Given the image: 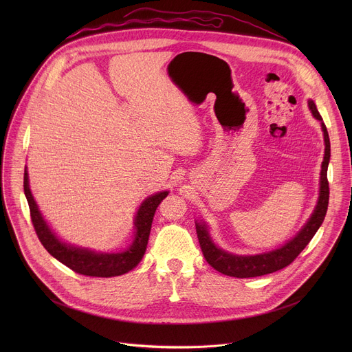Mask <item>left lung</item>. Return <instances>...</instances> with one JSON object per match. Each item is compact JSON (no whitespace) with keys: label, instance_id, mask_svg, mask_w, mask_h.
<instances>
[{"label":"left lung","instance_id":"1","mask_svg":"<svg viewBox=\"0 0 352 352\" xmlns=\"http://www.w3.org/2000/svg\"><path fill=\"white\" fill-rule=\"evenodd\" d=\"M309 110L312 111L314 117L320 121L322 131L324 136V157L322 163V171H320V190H319V199L318 205L311 216V219L307 221V224L300 228V231L289 239L287 243H284L281 248L270 250L267 254L261 255H252V256H239L226 252V250L220 249L214 245L213 239L210 238L208 226L205 223H196V234L197 239L202 248L204 256L206 262L216 269L217 272L230 276V277H238V278H248V277H258L265 276L269 273H274L277 270H281L287 267L289 263L294 262V259L302 252L304 248L311 242L319 227L322 226L327 206H329V181H327V167L330 162V139L327 133V128L323 124V120L315 106L312 100H308Z\"/></svg>","mask_w":352,"mask_h":352}]
</instances>
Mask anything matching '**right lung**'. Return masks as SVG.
I'll return each mask as SVG.
<instances>
[{"instance_id":"right-lung-1","label":"right lung","mask_w":352,"mask_h":352,"mask_svg":"<svg viewBox=\"0 0 352 352\" xmlns=\"http://www.w3.org/2000/svg\"><path fill=\"white\" fill-rule=\"evenodd\" d=\"M23 190L29 204L30 219L34 231L43 246L47 249V252L54 256L57 261H60L63 265L68 266L75 273L90 277H116L125 274L138 266L146 252L150 228H152L156 209L162 204V200L168 195L167 190L155 193L148 196L140 205L133 223L136 230L135 238L132 245L126 250L114 254H97L87 248H76L74 245L60 241L56 234L50 230L30 192L26 170L23 177Z\"/></svg>"}]
</instances>
